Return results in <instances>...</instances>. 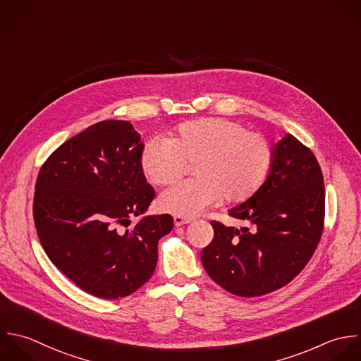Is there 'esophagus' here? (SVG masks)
Here are the masks:
<instances>
[{"label":"esophagus","instance_id":"esophagus-1","mask_svg":"<svg viewBox=\"0 0 361 361\" xmlns=\"http://www.w3.org/2000/svg\"><path fill=\"white\" fill-rule=\"evenodd\" d=\"M191 221H192V218H188V216H180V215L174 216V225L176 226H181V225L190 224Z\"/></svg>","mask_w":361,"mask_h":361}]
</instances>
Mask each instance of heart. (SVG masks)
<instances>
[{
	"instance_id": "heart-1",
	"label": "heart",
	"mask_w": 361,
	"mask_h": 361,
	"mask_svg": "<svg viewBox=\"0 0 361 361\" xmlns=\"http://www.w3.org/2000/svg\"><path fill=\"white\" fill-rule=\"evenodd\" d=\"M194 163L197 177L166 191L159 205L180 216H192L222 197L238 204L252 198L267 180L273 166V146L260 132H249L239 122L204 118L181 123L167 139L147 140L140 166L156 185L174 184Z\"/></svg>"
}]
</instances>
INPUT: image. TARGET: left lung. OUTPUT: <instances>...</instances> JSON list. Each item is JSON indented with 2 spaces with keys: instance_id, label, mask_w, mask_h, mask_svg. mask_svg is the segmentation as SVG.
Wrapping results in <instances>:
<instances>
[{
  "instance_id": "1",
  "label": "left lung",
  "mask_w": 361,
  "mask_h": 361,
  "mask_svg": "<svg viewBox=\"0 0 361 361\" xmlns=\"http://www.w3.org/2000/svg\"><path fill=\"white\" fill-rule=\"evenodd\" d=\"M229 215L250 226L211 221L214 239L201 253L208 276L246 298L293 281L314 256L325 224L324 174L312 150L287 135L274 147L264 184Z\"/></svg>"
}]
</instances>
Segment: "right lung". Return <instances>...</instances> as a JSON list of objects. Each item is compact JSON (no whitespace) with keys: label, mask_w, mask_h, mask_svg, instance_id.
<instances>
[{"label":"right lung","mask_w":361,"mask_h":361,"mask_svg":"<svg viewBox=\"0 0 361 361\" xmlns=\"http://www.w3.org/2000/svg\"><path fill=\"white\" fill-rule=\"evenodd\" d=\"M140 135L128 121H102L59 146L42 164L33 197L36 232L50 262L82 291L130 295L154 273L169 214L145 215ZM134 224H131V221Z\"/></svg>","instance_id":"1"}]
</instances>
